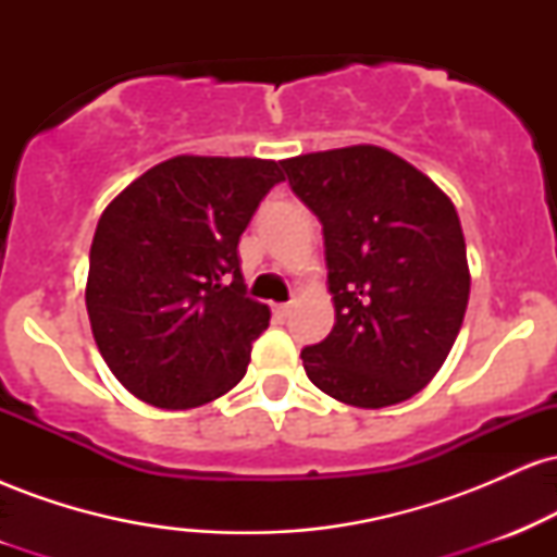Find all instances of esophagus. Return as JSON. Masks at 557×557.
<instances>
[{
  "mask_svg": "<svg viewBox=\"0 0 557 557\" xmlns=\"http://www.w3.org/2000/svg\"><path fill=\"white\" fill-rule=\"evenodd\" d=\"M272 311L277 319H287V314H290V304H274Z\"/></svg>",
  "mask_w": 557,
  "mask_h": 557,
  "instance_id": "1",
  "label": "esophagus"
}]
</instances>
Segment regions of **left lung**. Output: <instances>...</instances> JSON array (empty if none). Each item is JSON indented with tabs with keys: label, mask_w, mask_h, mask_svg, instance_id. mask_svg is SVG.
Instances as JSON below:
<instances>
[{
	"label": "left lung",
	"mask_w": 557,
	"mask_h": 557,
	"mask_svg": "<svg viewBox=\"0 0 557 557\" xmlns=\"http://www.w3.org/2000/svg\"><path fill=\"white\" fill-rule=\"evenodd\" d=\"M280 164L293 194L322 222L335 300V327L300 350L306 376L348 406L408 400L440 372L469 304L456 207L380 146Z\"/></svg>",
	"instance_id": "1"
}]
</instances>
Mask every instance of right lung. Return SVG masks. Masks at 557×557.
I'll return each mask as SVG.
<instances>
[{"mask_svg": "<svg viewBox=\"0 0 557 557\" xmlns=\"http://www.w3.org/2000/svg\"><path fill=\"white\" fill-rule=\"evenodd\" d=\"M277 162L175 157L101 214L86 309L107 367L157 408H196L233 389L270 309L248 298L238 243L283 183Z\"/></svg>", "mask_w": 557, "mask_h": 557, "instance_id": "obj_1", "label": "right lung"}]
</instances>
